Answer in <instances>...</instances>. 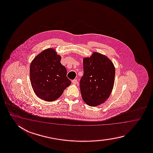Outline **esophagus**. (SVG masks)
<instances>
[{"instance_id": "1", "label": "esophagus", "mask_w": 153, "mask_h": 153, "mask_svg": "<svg viewBox=\"0 0 153 153\" xmlns=\"http://www.w3.org/2000/svg\"><path fill=\"white\" fill-rule=\"evenodd\" d=\"M72 82L73 84H76L78 83V80L76 79H74V80H73L72 81Z\"/></svg>"}]
</instances>
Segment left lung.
<instances>
[{
	"label": "left lung",
	"mask_w": 153,
	"mask_h": 153,
	"mask_svg": "<svg viewBox=\"0 0 153 153\" xmlns=\"http://www.w3.org/2000/svg\"><path fill=\"white\" fill-rule=\"evenodd\" d=\"M84 75L80 81L82 98L91 107L107 101L114 86L115 70L107 56L94 52L83 59Z\"/></svg>",
	"instance_id": "left-lung-1"
}]
</instances>
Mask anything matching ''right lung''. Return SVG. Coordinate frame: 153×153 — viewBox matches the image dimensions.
Listing matches in <instances>:
<instances>
[{"instance_id": "right-lung-1", "label": "right lung", "mask_w": 153, "mask_h": 153, "mask_svg": "<svg viewBox=\"0 0 153 153\" xmlns=\"http://www.w3.org/2000/svg\"><path fill=\"white\" fill-rule=\"evenodd\" d=\"M61 59V57L54 49H48L36 56L30 64L32 86L36 96L42 100L55 101L71 84Z\"/></svg>"}]
</instances>
